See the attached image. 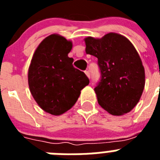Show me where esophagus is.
Here are the masks:
<instances>
[{"label":"esophagus","instance_id":"1","mask_svg":"<svg viewBox=\"0 0 160 160\" xmlns=\"http://www.w3.org/2000/svg\"><path fill=\"white\" fill-rule=\"evenodd\" d=\"M85 73H86V74H87V77H88L89 78H90V71H89V70H86V71H85Z\"/></svg>","mask_w":160,"mask_h":160}]
</instances>
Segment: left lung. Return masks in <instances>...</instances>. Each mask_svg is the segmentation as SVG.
Segmentation results:
<instances>
[{
	"mask_svg": "<svg viewBox=\"0 0 160 160\" xmlns=\"http://www.w3.org/2000/svg\"><path fill=\"white\" fill-rule=\"evenodd\" d=\"M86 53L98 58L99 82L94 88L98 104L113 115L129 112L140 99L145 72L131 42L122 35L107 33L101 39H85Z\"/></svg>",
	"mask_w": 160,
	"mask_h": 160,
	"instance_id": "left-lung-1",
	"label": "left lung"
}]
</instances>
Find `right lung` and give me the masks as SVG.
I'll list each match as a JSON object with an SVG mask.
<instances>
[{
	"instance_id": "1",
	"label": "right lung",
	"mask_w": 160,
	"mask_h": 160,
	"mask_svg": "<svg viewBox=\"0 0 160 160\" xmlns=\"http://www.w3.org/2000/svg\"><path fill=\"white\" fill-rule=\"evenodd\" d=\"M71 49V42L49 35L37 48L29 68L32 97L42 110L53 115L70 110L90 82L84 72L73 67V59L68 57Z\"/></svg>"
}]
</instances>
